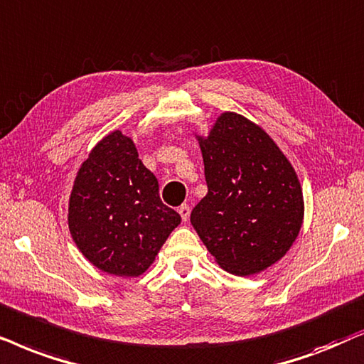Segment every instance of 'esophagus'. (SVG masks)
I'll return each instance as SVG.
<instances>
[{"mask_svg":"<svg viewBox=\"0 0 364 364\" xmlns=\"http://www.w3.org/2000/svg\"><path fill=\"white\" fill-rule=\"evenodd\" d=\"M178 213H179V215H181V220L183 221H188L191 210H190V206H188V205H181V206L178 208Z\"/></svg>","mask_w":364,"mask_h":364,"instance_id":"esophagus-1","label":"esophagus"}]
</instances>
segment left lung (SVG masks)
<instances>
[{"label": "left lung", "mask_w": 364, "mask_h": 364, "mask_svg": "<svg viewBox=\"0 0 364 364\" xmlns=\"http://www.w3.org/2000/svg\"><path fill=\"white\" fill-rule=\"evenodd\" d=\"M208 195L191 225L228 273H259L283 258L303 223V193L294 169L259 126L223 113L210 136L198 138Z\"/></svg>", "instance_id": "obj_1"}]
</instances>
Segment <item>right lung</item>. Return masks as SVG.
Wrapping results in <instances>:
<instances>
[{
	"label": "right lung",
	"instance_id": "right-lung-1",
	"mask_svg": "<svg viewBox=\"0 0 364 364\" xmlns=\"http://www.w3.org/2000/svg\"><path fill=\"white\" fill-rule=\"evenodd\" d=\"M181 216L159 198L158 179L132 138L113 132L77 171L68 225L85 258L116 276H139Z\"/></svg>",
	"mask_w": 364,
	"mask_h": 364
}]
</instances>
